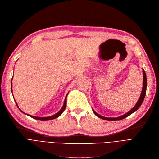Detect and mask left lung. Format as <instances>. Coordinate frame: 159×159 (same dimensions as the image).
<instances>
[{
	"label": "left lung",
	"mask_w": 159,
	"mask_h": 159,
	"mask_svg": "<svg viewBox=\"0 0 159 159\" xmlns=\"http://www.w3.org/2000/svg\"><path fill=\"white\" fill-rule=\"evenodd\" d=\"M143 89H142V92H141V94L140 95V97L139 98V100L138 101V102L136 103V105H135V107L132 108L131 109V110L127 112L126 114H125L121 116H119L117 118H107V117H104L101 116L98 114H97L96 112H95L93 111V112L95 114L96 116H97L98 118H102L103 120H108V121H116V120H122L125 118H126L127 116H129L131 114H132L133 112H134L135 111H136L139 108V107L141 106V105L143 102V100H144V98L146 94V88H147V78H146V74L144 70H143Z\"/></svg>",
	"instance_id": "1"
}]
</instances>
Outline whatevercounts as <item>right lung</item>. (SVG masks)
Listing matches in <instances>:
<instances>
[{
	"label": "right lung",
	"mask_w": 159,
	"mask_h": 159,
	"mask_svg": "<svg viewBox=\"0 0 159 159\" xmlns=\"http://www.w3.org/2000/svg\"><path fill=\"white\" fill-rule=\"evenodd\" d=\"M67 95H68V94H67ZM67 95L66 96V97H65V100H64V105H63L62 108H61V110L60 111L58 112H57L56 114H54L53 116H48V117H37V116H31V115H28V114H27V115H28V116H31V117L33 118L38 120H41V121H46V120H52V119L56 118L58 117V116H60V115H61V114L63 112V111L65 110L66 105V97H67ZM16 105H17V107H18V105H17V103H16ZM20 111L21 112H22V111H21L20 110ZM23 113H24V112H23ZM24 114H25V113H24Z\"/></svg>",
	"instance_id": "1"
}]
</instances>
